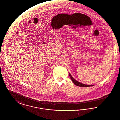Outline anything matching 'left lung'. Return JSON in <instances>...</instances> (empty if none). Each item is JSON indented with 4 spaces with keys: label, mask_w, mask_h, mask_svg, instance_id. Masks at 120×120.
Masks as SVG:
<instances>
[{
    "label": "left lung",
    "mask_w": 120,
    "mask_h": 120,
    "mask_svg": "<svg viewBox=\"0 0 120 120\" xmlns=\"http://www.w3.org/2000/svg\"><path fill=\"white\" fill-rule=\"evenodd\" d=\"M69 76H70V78L71 81H72V82H73V83L75 85L77 86H81V87H89V86H93L94 85H86L84 84H83V83H82L79 82H78L77 81H76L75 79H74L72 77L71 75V74H69Z\"/></svg>",
    "instance_id": "8db88e82"
}]
</instances>
